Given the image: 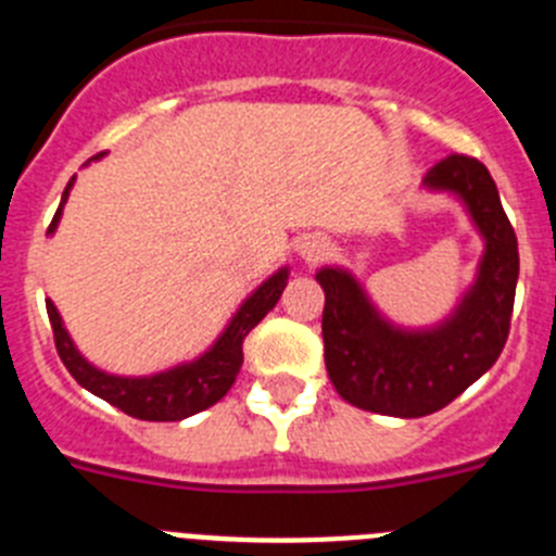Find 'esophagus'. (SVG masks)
<instances>
[{
	"instance_id": "esophagus-1",
	"label": "esophagus",
	"mask_w": 556,
	"mask_h": 556,
	"mask_svg": "<svg viewBox=\"0 0 556 556\" xmlns=\"http://www.w3.org/2000/svg\"><path fill=\"white\" fill-rule=\"evenodd\" d=\"M326 253H328V244L323 242V239H317V236H308L306 242L301 244V255L306 258V262H320Z\"/></svg>"
}]
</instances>
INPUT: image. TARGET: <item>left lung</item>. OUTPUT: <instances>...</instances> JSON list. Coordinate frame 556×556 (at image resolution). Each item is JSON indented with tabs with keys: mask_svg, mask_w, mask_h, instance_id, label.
I'll return each mask as SVG.
<instances>
[{
	"mask_svg": "<svg viewBox=\"0 0 556 556\" xmlns=\"http://www.w3.org/2000/svg\"><path fill=\"white\" fill-rule=\"evenodd\" d=\"M426 186L459 194L484 236L479 278L454 317L431 331H401L378 317L345 269L317 273L326 292L323 342L328 378L348 404L378 415L424 417L443 409L495 365L509 337L518 239L488 166L451 152L431 166Z\"/></svg>",
	"mask_w": 556,
	"mask_h": 556,
	"instance_id": "left-lung-1",
	"label": "left lung"
}]
</instances>
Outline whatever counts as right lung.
Listing matches in <instances>:
<instances>
[{
    "label": "right lung",
    "instance_id": "obj_1",
    "mask_svg": "<svg viewBox=\"0 0 556 556\" xmlns=\"http://www.w3.org/2000/svg\"><path fill=\"white\" fill-rule=\"evenodd\" d=\"M100 155H94V159H100ZM72 184H75V178L68 180L66 191H63L61 208L63 203H66ZM61 208H58L55 217H52L49 233L58 228ZM287 269H278L269 281H264L262 287L255 289L248 301L242 303V308L236 312L233 320L228 323L223 337H219L217 342H214V348H211L208 353H203L198 362L172 367V370L147 378L108 376V372L91 367L86 358L77 353L75 342L68 339L66 328H63L61 323V314L52 306V301H47V314L49 323H52V333H55L58 356H61V362L66 365V370L75 376L77 384L86 387L88 392H94L97 397L108 401V404L122 409L125 415L139 417V420H159V424H166V420H184V417H191L198 415V412L208 409V406L217 404L219 397L233 387L236 376H239V367H242L244 362V337L267 317V312H273L278 298H281L283 287H287Z\"/></svg>",
    "mask_w": 556,
    "mask_h": 556
}]
</instances>
